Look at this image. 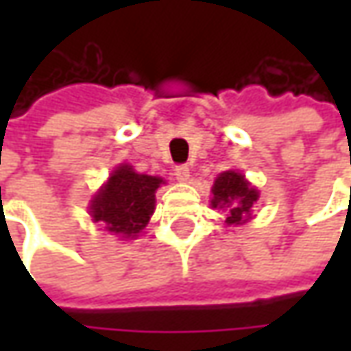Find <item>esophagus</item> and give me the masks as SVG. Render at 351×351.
<instances>
[{"mask_svg": "<svg viewBox=\"0 0 351 351\" xmlns=\"http://www.w3.org/2000/svg\"><path fill=\"white\" fill-rule=\"evenodd\" d=\"M173 176H176L178 182H189V168L187 166H178V168L173 169Z\"/></svg>", "mask_w": 351, "mask_h": 351, "instance_id": "esophagus-1", "label": "esophagus"}]
</instances>
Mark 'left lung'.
I'll list each match as a JSON object with an SVG mask.
<instances>
[{"mask_svg":"<svg viewBox=\"0 0 351 351\" xmlns=\"http://www.w3.org/2000/svg\"><path fill=\"white\" fill-rule=\"evenodd\" d=\"M213 209H224L228 213L226 224H244L252 217V207L258 201V189L234 169L223 171L213 183Z\"/></svg>","mask_w":351,"mask_h":351,"instance_id":"1","label":"left lung"}]
</instances>
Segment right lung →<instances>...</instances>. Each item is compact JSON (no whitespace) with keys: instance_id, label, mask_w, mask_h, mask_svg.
<instances>
[{"instance_id":"right-lung-1","label":"right lung","mask_w":351,"mask_h":351,"mask_svg":"<svg viewBox=\"0 0 351 351\" xmlns=\"http://www.w3.org/2000/svg\"><path fill=\"white\" fill-rule=\"evenodd\" d=\"M162 178L136 173L132 166L121 164L89 203V215L105 230L121 238H136L156 209V189Z\"/></svg>"}]
</instances>
